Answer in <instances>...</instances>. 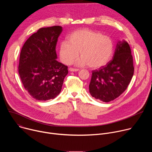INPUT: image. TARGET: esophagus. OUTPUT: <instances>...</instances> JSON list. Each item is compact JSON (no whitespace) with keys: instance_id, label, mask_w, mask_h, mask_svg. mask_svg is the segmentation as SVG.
I'll list each match as a JSON object with an SVG mask.
<instances>
[{"instance_id":"1","label":"esophagus","mask_w":152,"mask_h":152,"mask_svg":"<svg viewBox=\"0 0 152 152\" xmlns=\"http://www.w3.org/2000/svg\"><path fill=\"white\" fill-rule=\"evenodd\" d=\"M69 70L70 72H77V71L79 70V69H74V68H70Z\"/></svg>"}]
</instances>
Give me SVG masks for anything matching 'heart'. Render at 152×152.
I'll return each instance as SVG.
<instances>
[{"mask_svg":"<svg viewBox=\"0 0 152 152\" xmlns=\"http://www.w3.org/2000/svg\"><path fill=\"white\" fill-rule=\"evenodd\" d=\"M114 51L112 39L107 36L90 29H83L75 31L59 46V56L66 64H71L79 56L77 62L80 66H88L98 69L111 59Z\"/></svg>","mask_w":152,"mask_h":152,"instance_id":"heart-1","label":"heart"}]
</instances>
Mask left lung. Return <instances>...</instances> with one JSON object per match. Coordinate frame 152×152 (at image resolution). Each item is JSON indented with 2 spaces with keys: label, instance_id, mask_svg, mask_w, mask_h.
<instances>
[{
  "label": "left lung",
  "instance_id": "1",
  "mask_svg": "<svg viewBox=\"0 0 152 152\" xmlns=\"http://www.w3.org/2000/svg\"><path fill=\"white\" fill-rule=\"evenodd\" d=\"M134 72L131 48L126 41H118L113 59L92 72L89 85L91 95L104 102L114 100L126 90Z\"/></svg>",
  "mask_w": 152,
  "mask_h": 152
}]
</instances>
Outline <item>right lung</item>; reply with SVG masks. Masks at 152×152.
I'll return each instance as SVG.
<instances>
[{
  "label": "right lung",
  "mask_w": 152,
  "mask_h": 152,
  "mask_svg": "<svg viewBox=\"0 0 152 152\" xmlns=\"http://www.w3.org/2000/svg\"><path fill=\"white\" fill-rule=\"evenodd\" d=\"M62 31L60 26L40 28L21 48L18 73L24 88L36 100L55 98L68 74V67L56 59V46Z\"/></svg>",
  "instance_id": "obj_1"
}]
</instances>
